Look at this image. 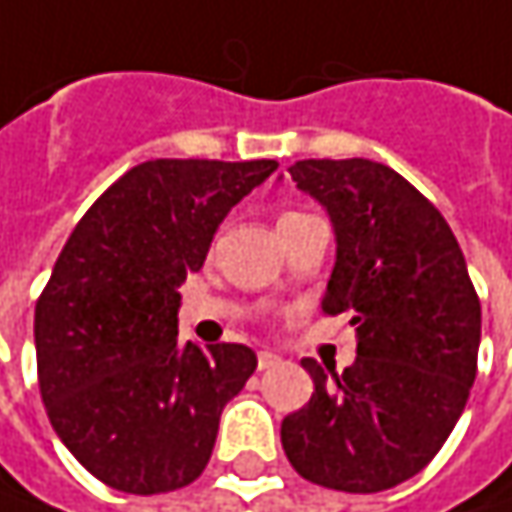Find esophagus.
<instances>
[{"label": "esophagus", "mask_w": 512, "mask_h": 512, "mask_svg": "<svg viewBox=\"0 0 512 512\" xmlns=\"http://www.w3.org/2000/svg\"><path fill=\"white\" fill-rule=\"evenodd\" d=\"M256 361H259V370H271V367L279 364V355H274V352H259Z\"/></svg>", "instance_id": "34e87169"}]
</instances>
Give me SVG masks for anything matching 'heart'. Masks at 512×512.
<instances>
[{
  "label": "heart",
  "mask_w": 512,
  "mask_h": 512,
  "mask_svg": "<svg viewBox=\"0 0 512 512\" xmlns=\"http://www.w3.org/2000/svg\"><path fill=\"white\" fill-rule=\"evenodd\" d=\"M294 218H303V212H285V215L279 218V224H282V221H294Z\"/></svg>",
  "instance_id": "1"
}]
</instances>
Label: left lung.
Returning <instances> with one entry per match:
<instances>
[{"label":"left lung","instance_id":"1","mask_svg":"<svg viewBox=\"0 0 512 512\" xmlns=\"http://www.w3.org/2000/svg\"><path fill=\"white\" fill-rule=\"evenodd\" d=\"M288 171L335 224L323 314L347 311L358 355L335 382L303 358L314 393L282 420V449L311 484L382 493L425 469L463 414L481 300L452 227L402 174L358 157Z\"/></svg>","mask_w":512,"mask_h":512}]
</instances>
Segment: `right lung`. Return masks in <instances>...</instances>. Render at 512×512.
Wrapping results in <instances>:
<instances>
[{"label":"right lung","mask_w":512,"mask_h":512,"mask_svg":"<svg viewBox=\"0 0 512 512\" xmlns=\"http://www.w3.org/2000/svg\"><path fill=\"white\" fill-rule=\"evenodd\" d=\"M276 160H148L75 224L34 306L37 382L63 446L133 495L189 487L224 405L256 370L244 344L177 341L180 285Z\"/></svg>","instance_id":"obj_1"}]
</instances>
